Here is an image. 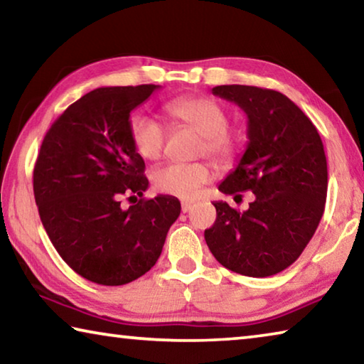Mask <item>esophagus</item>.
Here are the masks:
<instances>
[{
    "label": "esophagus",
    "mask_w": 364,
    "mask_h": 364,
    "mask_svg": "<svg viewBox=\"0 0 364 364\" xmlns=\"http://www.w3.org/2000/svg\"><path fill=\"white\" fill-rule=\"evenodd\" d=\"M193 202H188V200H184V202H181V210H183V213H186V212H189L191 208H193Z\"/></svg>",
    "instance_id": "obj_1"
}]
</instances>
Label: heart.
Returning <instances> with one entry per match:
<instances>
[{
	"label": "heart",
	"instance_id": "obj_1",
	"mask_svg": "<svg viewBox=\"0 0 364 364\" xmlns=\"http://www.w3.org/2000/svg\"><path fill=\"white\" fill-rule=\"evenodd\" d=\"M165 110L170 119L194 128L202 134L200 152L217 160H230L237 149V138L228 130V114L218 102L208 97H180L170 101ZM164 127L147 115H134L130 123L133 149L144 160H157L165 146ZM210 167L205 162H171L152 173V184L164 194L191 199L210 180Z\"/></svg>",
	"mask_w": 364,
	"mask_h": 364
}]
</instances>
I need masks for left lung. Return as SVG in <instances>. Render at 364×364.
Masks as SVG:
<instances>
[{"mask_svg": "<svg viewBox=\"0 0 364 364\" xmlns=\"http://www.w3.org/2000/svg\"><path fill=\"white\" fill-rule=\"evenodd\" d=\"M247 115L244 156L218 189L254 199L245 212L213 202L217 220L205 230L213 257L234 273L267 278L297 260L323 217L328 162L311 120L279 91L245 85L212 90Z\"/></svg>", "mask_w": 364, "mask_h": 364, "instance_id": "left-lung-1", "label": "left lung"}]
</instances>
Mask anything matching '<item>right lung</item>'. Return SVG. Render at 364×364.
<instances>
[{
  "label": "right lung",
  "mask_w": 364,
  "mask_h": 364,
  "mask_svg": "<svg viewBox=\"0 0 364 364\" xmlns=\"http://www.w3.org/2000/svg\"><path fill=\"white\" fill-rule=\"evenodd\" d=\"M157 88L90 91L53 123L36 159L33 194L41 223L63 260L96 284L122 286L147 273L180 217L173 196L143 199L149 181L130 139V112ZM123 195L133 206L121 208Z\"/></svg>",
  "instance_id": "add662e5"
}]
</instances>
